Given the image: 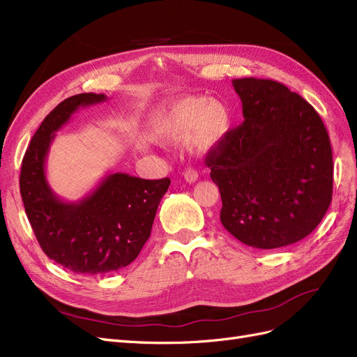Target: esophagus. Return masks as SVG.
I'll list each match as a JSON object with an SVG mask.
<instances>
[{"label": "esophagus", "mask_w": 357, "mask_h": 357, "mask_svg": "<svg viewBox=\"0 0 357 357\" xmlns=\"http://www.w3.org/2000/svg\"><path fill=\"white\" fill-rule=\"evenodd\" d=\"M183 177L188 183H195L198 180V172L193 168H188L185 172H183Z\"/></svg>", "instance_id": "34e87169"}]
</instances>
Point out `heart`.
I'll return each instance as SVG.
<instances>
[{
  "instance_id": "b5f03b06",
  "label": "heart",
  "mask_w": 357,
  "mask_h": 357,
  "mask_svg": "<svg viewBox=\"0 0 357 357\" xmlns=\"http://www.w3.org/2000/svg\"><path fill=\"white\" fill-rule=\"evenodd\" d=\"M231 123V113L223 102L189 95L156 107L147 121V132L160 144L186 139L192 152L207 155L223 144Z\"/></svg>"
}]
</instances>
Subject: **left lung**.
Listing matches in <instances>:
<instances>
[{"label": "left lung", "instance_id": "obj_1", "mask_svg": "<svg viewBox=\"0 0 357 357\" xmlns=\"http://www.w3.org/2000/svg\"><path fill=\"white\" fill-rule=\"evenodd\" d=\"M244 122L207 155L220 222L236 240L278 248L305 238L332 201L329 135L319 113L284 84L235 79Z\"/></svg>", "mask_w": 357, "mask_h": 357}]
</instances>
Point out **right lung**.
I'll use <instances>...</instances> for the list:
<instances>
[{
    "label": "right lung",
    "instance_id": "1",
    "mask_svg": "<svg viewBox=\"0 0 357 357\" xmlns=\"http://www.w3.org/2000/svg\"><path fill=\"white\" fill-rule=\"evenodd\" d=\"M107 101L104 93L63 100L41 122L20 168V195L37 241L52 261L75 274L104 275L131 264L152 232L158 205L171 180L107 174L88 197L61 199L46 178L55 132L82 107Z\"/></svg>",
    "mask_w": 357,
    "mask_h": 357
}]
</instances>
